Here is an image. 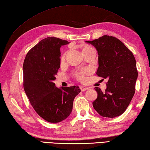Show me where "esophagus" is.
<instances>
[{
    "instance_id": "esophagus-1",
    "label": "esophagus",
    "mask_w": 150,
    "mask_h": 150,
    "mask_svg": "<svg viewBox=\"0 0 150 150\" xmlns=\"http://www.w3.org/2000/svg\"><path fill=\"white\" fill-rule=\"evenodd\" d=\"M80 89L81 90V92H84V91L88 90V88H86V87H83V86H80Z\"/></svg>"
}]
</instances>
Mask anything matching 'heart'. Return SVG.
I'll return each instance as SVG.
<instances>
[{
    "instance_id": "b5f03b06",
    "label": "heart",
    "mask_w": 150,
    "mask_h": 150,
    "mask_svg": "<svg viewBox=\"0 0 150 150\" xmlns=\"http://www.w3.org/2000/svg\"><path fill=\"white\" fill-rule=\"evenodd\" d=\"M92 49H94L92 47H91L90 45H83V47H82V51L83 52H86L88 51H90ZM66 57V53L63 54V55L62 56V60H64ZM88 73V70L87 69H82L81 71H77L74 73V75L75 76V77L77 78L79 81H83L85 79V76Z\"/></svg>"
}]
</instances>
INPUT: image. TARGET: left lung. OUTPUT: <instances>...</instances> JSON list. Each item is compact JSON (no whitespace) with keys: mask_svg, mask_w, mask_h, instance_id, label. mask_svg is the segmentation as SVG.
<instances>
[{"mask_svg":"<svg viewBox=\"0 0 150 150\" xmlns=\"http://www.w3.org/2000/svg\"><path fill=\"white\" fill-rule=\"evenodd\" d=\"M86 42L92 44L98 51L97 75L108 79L105 92L95 88L98 98L92 103L93 107L103 117L120 116L135 92L138 71L134 55L121 41L113 36L105 35Z\"/></svg>","mask_w":150,"mask_h":150,"instance_id":"1","label":"left lung"}]
</instances>
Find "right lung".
I'll list each match as a JSON object with an SVG mask.
<instances>
[{
    "mask_svg": "<svg viewBox=\"0 0 150 150\" xmlns=\"http://www.w3.org/2000/svg\"><path fill=\"white\" fill-rule=\"evenodd\" d=\"M69 42L55 37L45 38L26 54L23 63V87L31 105L40 117L51 123L68 117L79 86H55L53 83L60 66L62 45Z\"/></svg>",
    "mask_w": 150,
    "mask_h": 150,
    "instance_id": "right-lung-1",
    "label": "right lung"
}]
</instances>
